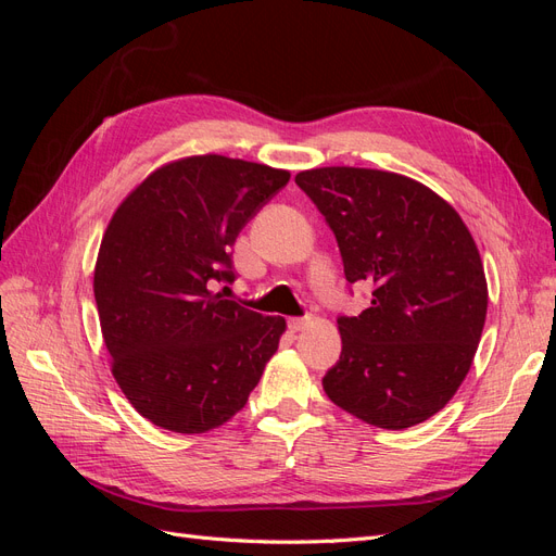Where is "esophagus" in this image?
Here are the masks:
<instances>
[{
  "label": "esophagus",
  "mask_w": 556,
  "mask_h": 556,
  "mask_svg": "<svg viewBox=\"0 0 556 556\" xmlns=\"http://www.w3.org/2000/svg\"><path fill=\"white\" fill-rule=\"evenodd\" d=\"M290 329L292 331H301V329H306L308 325H311V317L306 315V317H290Z\"/></svg>",
  "instance_id": "obj_1"
}]
</instances>
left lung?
I'll list each match as a JSON object with an SVG mask.
<instances>
[{
  "label": "left lung",
  "mask_w": 556,
  "mask_h": 556,
  "mask_svg": "<svg viewBox=\"0 0 556 556\" xmlns=\"http://www.w3.org/2000/svg\"><path fill=\"white\" fill-rule=\"evenodd\" d=\"M325 215L348 282L371 304L339 317L343 350L323 378L336 406L401 431L445 408L482 336L486 280L478 245L445 199L392 172L323 166L296 174Z\"/></svg>",
  "instance_id": "1"
}]
</instances>
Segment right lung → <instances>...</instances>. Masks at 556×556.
Instances as JSON below:
<instances>
[{
    "label": "right lung",
    "instance_id": "1",
    "mask_svg": "<svg viewBox=\"0 0 556 556\" xmlns=\"http://www.w3.org/2000/svg\"><path fill=\"white\" fill-rule=\"evenodd\" d=\"M290 172L223 155L160 166L104 231L94 266L99 325L123 394L155 427L206 433L237 415L285 331L211 292L233 280L231 245Z\"/></svg>",
    "mask_w": 556,
    "mask_h": 556
}]
</instances>
